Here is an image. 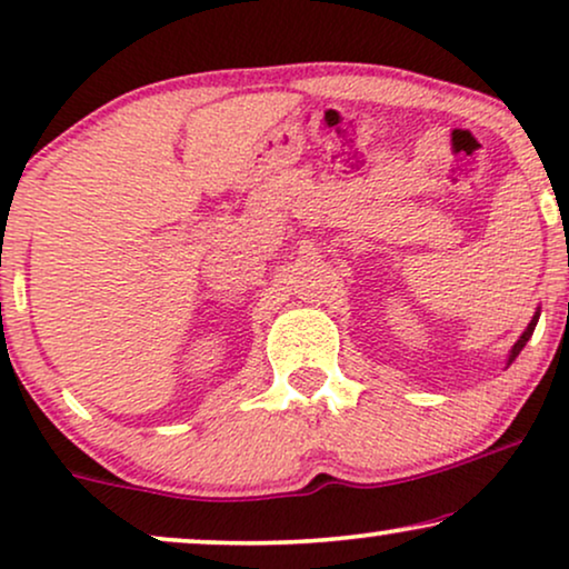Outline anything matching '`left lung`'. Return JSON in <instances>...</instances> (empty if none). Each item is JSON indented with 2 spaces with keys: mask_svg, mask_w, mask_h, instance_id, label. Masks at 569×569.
Returning <instances> with one entry per match:
<instances>
[{
  "mask_svg": "<svg viewBox=\"0 0 569 569\" xmlns=\"http://www.w3.org/2000/svg\"><path fill=\"white\" fill-rule=\"evenodd\" d=\"M536 321H539V316H533V321H531V323H528V329L523 331V337H520V339L516 341V347H512V355H510V362H512V360H516V357L520 355V349H523V347H526V341H528V339H531V333H533V329H536Z\"/></svg>",
  "mask_w": 569,
  "mask_h": 569,
  "instance_id": "left-lung-1",
  "label": "left lung"
}]
</instances>
